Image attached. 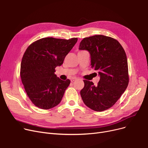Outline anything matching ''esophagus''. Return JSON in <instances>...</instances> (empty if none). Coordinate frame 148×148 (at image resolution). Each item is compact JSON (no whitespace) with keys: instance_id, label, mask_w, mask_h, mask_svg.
Instances as JSON below:
<instances>
[{"instance_id":"34e87169","label":"esophagus","mask_w":148,"mask_h":148,"mask_svg":"<svg viewBox=\"0 0 148 148\" xmlns=\"http://www.w3.org/2000/svg\"><path fill=\"white\" fill-rule=\"evenodd\" d=\"M77 79V78H72V79H71V82H74L75 80H76Z\"/></svg>"}]
</instances>
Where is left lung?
Wrapping results in <instances>:
<instances>
[{
	"instance_id": "obj_1",
	"label": "left lung",
	"mask_w": 148,
	"mask_h": 148,
	"mask_svg": "<svg viewBox=\"0 0 148 148\" xmlns=\"http://www.w3.org/2000/svg\"><path fill=\"white\" fill-rule=\"evenodd\" d=\"M79 49L90 53L91 68L100 76L96 86L92 82L83 80L84 86L80 91L83 102L96 112L107 110L117 102L128 85L125 51L117 40L102 35L83 38Z\"/></svg>"
}]
</instances>
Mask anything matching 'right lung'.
<instances>
[{
	"label": "right lung",
	"mask_w": 148,
	"mask_h": 148,
	"mask_svg": "<svg viewBox=\"0 0 148 148\" xmlns=\"http://www.w3.org/2000/svg\"><path fill=\"white\" fill-rule=\"evenodd\" d=\"M77 40L44 38L26 50L21 60L20 77L28 97L35 106L47 110L61 101L70 80L57 77L55 68L63 64Z\"/></svg>",
	"instance_id": "right-lung-1"
}]
</instances>
